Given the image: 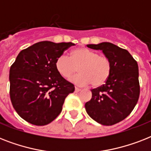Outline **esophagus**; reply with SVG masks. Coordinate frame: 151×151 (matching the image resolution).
Returning a JSON list of instances; mask_svg holds the SVG:
<instances>
[{
    "label": "esophagus",
    "instance_id": "34e87169",
    "mask_svg": "<svg viewBox=\"0 0 151 151\" xmlns=\"http://www.w3.org/2000/svg\"><path fill=\"white\" fill-rule=\"evenodd\" d=\"M81 88H77V87H75V92H80L81 91Z\"/></svg>",
    "mask_w": 151,
    "mask_h": 151
}]
</instances>
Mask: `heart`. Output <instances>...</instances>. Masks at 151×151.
Listing matches in <instances>:
<instances>
[{
    "mask_svg": "<svg viewBox=\"0 0 151 151\" xmlns=\"http://www.w3.org/2000/svg\"><path fill=\"white\" fill-rule=\"evenodd\" d=\"M55 67L63 78H69L78 70L79 74L70 78L77 85L99 87L109 78L111 63L107 57L99 55L97 52L87 48H78L72 51L70 57L63 54L57 58Z\"/></svg>",
    "mask_w": 151,
    "mask_h": 151,
    "instance_id": "heart-1",
    "label": "heart"
}]
</instances>
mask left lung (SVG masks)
<instances>
[{
    "label": "left lung",
    "instance_id": "left-lung-1",
    "mask_svg": "<svg viewBox=\"0 0 151 151\" xmlns=\"http://www.w3.org/2000/svg\"><path fill=\"white\" fill-rule=\"evenodd\" d=\"M87 47L102 51L110 59L111 70L105 84L92 90V99L85 103V110L99 124L113 125L128 117L138 102V64L128 51L110 42Z\"/></svg>",
    "mask_w": 151,
    "mask_h": 151
}]
</instances>
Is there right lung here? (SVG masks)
Returning a JSON list of instances; mask_svg holds the SVG:
<instances>
[{"mask_svg":"<svg viewBox=\"0 0 151 151\" xmlns=\"http://www.w3.org/2000/svg\"><path fill=\"white\" fill-rule=\"evenodd\" d=\"M74 44L40 41L19 53L9 72L10 98L22 119L35 125L49 124L61 113L74 85L55 67L57 58Z\"/></svg>","mask_w":151,"mask_h":151,"instance_id":"right-lung-1","label":"right lung"}]
</instances>
